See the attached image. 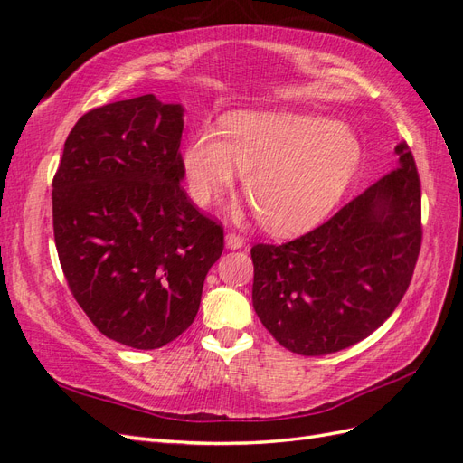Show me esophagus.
Wrapping results in <instances>:
<instances>
[{
	"label": "esophagus",
	"instance_id": "esophagus-1",
	"mask_svg": "<svg viewBox=\"0 0 463 463\" xmlns=\"http://www.w3.org/2000/svg\"><path fill=\"white\" fill-rule=\"evenodd\" d=\"M245 245V240L241 235H237V233H233V232H228L226 233V247L228 249H241Z\"/></svg>",
	"mask_w": 463,
	"mask_h": 463
}]
</instances>
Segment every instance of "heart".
<instances>
[{
	"mask_svg": "<svg viewBox=\"0 0 463 463\" xmlns=\"http://www.w3.org/2000/svg\"><path fill=\"white\" fill-rule=\"evenodd\" d=\"M222 134L201 128L184 152L191 199L213 203L240 172L260 222L278 233L315 226L342 201L363 160L357 133L342 121L298 111H235Z\"/></svg>",
	"mask_w": 463,
	"mask_h": 463,
	"instance_id": "heart-1",
	"label": "heart"
}]
</instances>
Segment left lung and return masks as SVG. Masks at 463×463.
Returning <instances> with one entry per match:
<instances>
[{
  "instance_id": "1",
  "label": "left lung",
  "mask_w": 463,
  "mask_h": 463,
  "mask_svg": "<svg viewBox=\"0 0 463 463\" xmlns=\"http://www.w3.org/2000/svg\"><path fill=\"white\" fill-rule=\"evenodd\" d=\"M317 230L250 249L253 307L279 345L299 355L340 352L394 313L421 249V184L413 154Z\"/></svg>"
}]
</instances>
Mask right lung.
<instances>
[{
  "mask_svg": "<svg viewBox=\"0 0 463 463\" xmlns=\"http://www.w3.org/2000/svg\"><path fill=\"white\" fill-rule=\"evenodd\" d=\"M184 111L154 94L90 109L52 184L69 289L98 330L135 349H158L191 326L223 250L222 226L181 189Z\"/></svg>",
  "mask_w": 463,
  "mask_h": 463,
  "instance_id": "obj_1",
  "label": "right lung"
}]
</instances>
